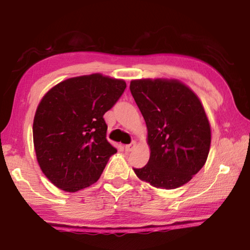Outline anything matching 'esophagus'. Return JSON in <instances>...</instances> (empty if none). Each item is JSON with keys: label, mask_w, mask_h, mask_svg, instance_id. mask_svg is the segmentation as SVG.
<instances>
[{"label": "esophagus", "mask_w": 250, "mask_h": 250, "mask_svg": "<svg viewBox=\"0 0 250 250\" xmlns=\"http://www.w3.org/2000/svg\"><path fill=\"white\" fill-rule=\"evenodd\" d=\"M135 146H137V143H135V142H132V143H130V145H126V146H125V151H126V152H131V151H133V150H134Z\"/></svg>", "instance_id": "1"}]
</instances>
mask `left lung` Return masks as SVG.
Listing matches in <instances>:
<instances>
[{"label": "left lung", "instance_id": "1", "mask_svg": "<svg viewBox=\"0 0 250 250\" xmlns=\"http://www.w3.org/2000/svg\"><path fill=\"white\" fill-rule=\"evenodd\" d=\"M130 91L145 118L150 159L137 176L158 188L173 189L204 167L210 125L201 100L176 79L131 80Z\"/></svg>", "mask_w": 250, "mask_h": 250}]
</instances>
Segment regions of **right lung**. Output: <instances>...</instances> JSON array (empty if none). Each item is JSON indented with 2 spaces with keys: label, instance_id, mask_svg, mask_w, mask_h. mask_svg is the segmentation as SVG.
Wrapping results in <instances>:
<instances>
[{
  "label": "right lung",
  "instance_id": "1",
  "mask_svg": "<svg viewBox=\"0 0 250 250\" xmlns=\"http://www.w3.org/2000/svg\"><path fill=\"white\" fill-rule=\"evenodd\" d=\"M126 87L125 80L101 74L57 83L36 109L33 140L46 177L65 192H77L99 180L117 149L108 142L104 115Z\"/></svg>",
  "mask_w": 250,
  "mask_h": 250
}]
</instances>
